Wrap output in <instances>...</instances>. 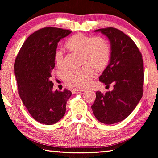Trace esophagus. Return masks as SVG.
Here are the masks:
<instances>
[{
    "label": "esophagus",
    "mask_w": 158,
    "mask_h": 158,
    "mask_svg": "<svg viewBox=\"0 0 158 158\" xmlns=\"http://www.w3.org/2000/svg\"><path fill=\"white\" fill-rule=\"evenodd\" d=\"M72 93L73 94H78V93H80L79 90H77V89H73L72 90Z\"/></svg>",
    "instance_id": "esophagus-1"
}]
</instances>
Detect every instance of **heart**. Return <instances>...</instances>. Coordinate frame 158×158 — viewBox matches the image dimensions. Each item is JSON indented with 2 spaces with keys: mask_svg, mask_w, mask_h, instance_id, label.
<instances>
[{
  "mask_svg": "<svg viewBox=\"0 0 158 158\" xmlns=\"http://www.w3.org/2000/svg\"><path fill=\"white\" fill-rule=\"evenodd\" d=\"M65 48L69 52L79 55L81 68L66 73L64 76L65 84L73 89H82L89 85L94 73L102 71L108 65L110 48L108 41L99 36H90L77 33L67 40ZM55 60L60 69L66 68L64 57L62 52L56 53Z\"/></svg>",
  "mask_w": 158,
  "mask_h": 158,
  "instance_id": "heart-1",
  "label": "heart"
}]
</instances>
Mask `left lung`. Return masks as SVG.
<instances>
[{
	"instance_id": "left-lung-1",
	"label": "left lung",
	"mask_w": 158,
	"mask_h": 158,
	"mask_svg": "<svg viewBox=\"0 0 158 158\" xmlns=\"http://www.w3.org/2000/svg\"><path fill=\"white\" fill-rule=\"evenodd\" d=\"M111 45L110 62L99 77L101 82L113 91L96 92L92 106L93 113L99 122L113 124L122 122L130 115L143 94L144 68L142 54L135 43L119 30L100 28Z\"/></svg>"
}]
</instances>
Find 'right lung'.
<instances>
[{
  "label": "right lung",
  "mask_w": 158,
  "mask_h": 158,
  "mask_svg": "<svg viewBox=\"0 0 158 158\" xmlns=\"http://www.w3.org/2000/svg\"><path fill=\"white\" fill-rule=\"evenodd\" d=\"M70 32L55 27L39 30L23 43L15 61L20 98L33 118L45 125L56 123L62 118L67 100L72 95L66 89L53 91L51 81L58 43Z\"/></svg>",
  "instance_id": "add662e5"
}]
</instances>
